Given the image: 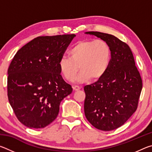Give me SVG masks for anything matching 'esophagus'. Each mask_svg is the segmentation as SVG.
Returning <instances> with one entry per match:
<instances>
[{"label":"esophagus","mask_w":152,"mask_h":152,"mask_svg":"<svg viewBox=\"0 0 152 152\" xmlns=\"http://www.w3.org/2000/svg\"><path fill=\"white\" fill-rule=\"evenodd\" d=\"M72 88H73L74 91H78V90L80 89V88L78 86H74Z\"/></svg>","instance_id":"34e87169"}]
</instances>
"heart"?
<instances>
[{
    "label": "heart",
    "mask_w": 152,
    "mask_h": 152,
    "mask_svg": "<svg viewBox=\"0 0 152 152\" xmlns=\"http://www.w3.org/2000/svg\"><path fill=\"white\" fill-rule=\"evenodd\" d=\"M111 51L103 40L83 39L77 42L69 51V58H61L58 63L61 75L68 81H72L81 70L75 80L79 83L92 79H101L109 69ZM79 68H78V67Z\"/></svg>",
    "instance_id": "1"
}]
</instances>
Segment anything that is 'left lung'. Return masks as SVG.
I'll return each instance as SVG.
<instances>
[{
	"instance_id": "left-lung-1",
	"label": "left lung",
	"mask_w": 152,
	"mask_h": 152,
	"mask_svg": "<svg viewBox=\"0 0 152 152\" xmlns=\"http://www.w3.org/2000/svg\"><path fill=\"white\" fill-rule=\"evenodd\" d=\"M109 44L111 59L105 75L84 87V109L87 120L95 128L111 131L121 127L135 112L142 80L127 44L107 33L89 31Z\"/></svg>"
}]
</instances>
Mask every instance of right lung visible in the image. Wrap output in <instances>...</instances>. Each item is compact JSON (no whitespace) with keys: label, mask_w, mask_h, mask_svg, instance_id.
Returning a JSON list of instances; mask_svg holds the SVG:
<instances>
[{"label":"right lung","mask_w":152,"mask_h":152,"mask_svg":"<svg viewBox=\"0 0 152 152\" xmlns=\"http://www.w3.org/2000/svg\"><path fill=\"white\" fill-rule=\"evenodd\" d=\"M75 37H37L15 55L8 69V98L17 119L26 127L50 125L58 116L61 101L72 92L61 76L58 63Z\"/></svg>","instance_id":"add662e5"}]
</instances>
